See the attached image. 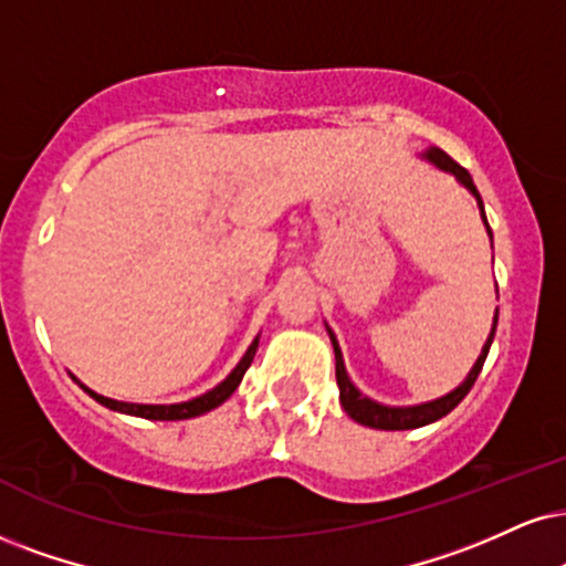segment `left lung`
<instances>
[{"mask_svg":"<svg viewBox=\"0 0 566 566\" xmlns=\"http://www.w3.org/2000/svg\"><path fill=\"white\" fill-rule=\"evenodd\" d=\"M424 157H428L430 163H436L438 167H441V170H449L459 180H462V184L470 188L472 193H475L478 205H480V209H483V199H480V193H478L475 184H472L470 172H467L464 167L457 163V159H451L441 149H430ZM483 220H485V212H483ZM485 226H488V220H485ZM488 233H491V226H488ZM496 323H499V317L493 319V331H491V336H488V344L483 346V354L478 357L475 367H472V373L467 375V380L462 382V386H459L457 390H451V394L443 396V399L430 401V403H420V407H409V409L382 407V403H375V401L365 399V396H361L359 390L352 386V380H348L344 359H340L338 340L331 331H327V333H331V340H333V352H336V382H338V390H340V407L346 409V415L352 417L354 422L367 424V428H378V430H411V428H422V424L441 420V417L449 415V411L457 407V403L462 401L467 394H470V388L475 386L480 369H483V365H485L488 348H491V340H493V336H496Z\"/></svg>","mask_w":566,"mask_h":566,"instance_id":"8db88e82","label":"left lung"}]
</instances>
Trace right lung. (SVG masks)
<instances>
[{"mask_svg":"<svg viewBox=\"0 0 566 566\" xmlns=\"http://www.w3.org/2000/svg\"><path fill=\"white\" fill-rule=\"evenodd\" d=\"M256 346H260V340H254V344L249 346V352L243 354L239 367H235L233 373H230L218 388H212L209 394L199 396V399H191V401H184V403H170V407H159V403H125V401H115V399H104V396L94 394V390H88L86 386H81V388L86 390L91 399H96L99 403H104V407H109L115 411H123V415L144 417V420H188V417L205 415V411H212L214 407H220L222 401L230 399V394L239 388L243 373H247L251 359H254Z\"/></svg>","mask_w":566,"mask_h":566,"instance_id":"obj_1","label":"right lung"}]
</instances>
